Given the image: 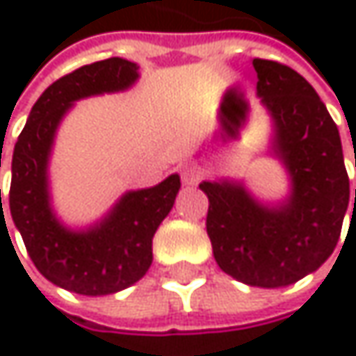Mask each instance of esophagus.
<instances>
[{"label":"esophagus","instance_id":"esophagus-1","mask_svg":"<svg viewBox=\"0 0 356 356\" xmlns=\"http://www.w3.org/2000/svg\"><path fill=\"white\" fill-rule=\"evenodd\" d=\"M181 179L185 185H197L202 179V169L197 165H183L181 167Z\"/></svg>","mask_w":356,"mask_h":356}]
</instances>
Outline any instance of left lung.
Returning <instances> with one entry per match:
<instances>
[{"label": "left lung", "mask_w": 356, "mask_h": 356, "mask_svg": "<svg viewBox=\"0 0 356 356\" xmlns=\"http://www.w3.org/2000/svg\"><path fill=\"white\" fill-rule=\"evenodd\" d=\"M251 65L272 121V156L291 181L289 195L261 202L233 179L202 181L200 189L210 202L206 231L220 270L249 286L280 289L332 255L350 189L338 127L314 86L278 61L253 59Z\"/></svg>", "instance_id": "obj_1"}]
</instances>
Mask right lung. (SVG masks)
Here are the masks:
<instances>
[{
  "mask_svg": "<svg viewBox=\"0 0 356 356\" xmlns=\"http://www.w3.org/2000/svg\"><path fill=\"white\" fill-rule=\"evenodd\" d=\"M138 78V65L121 57L84 65L59 78L35 103L14 146L12 220L36 270L49 282L78 295H113L148 272L152 237L171 212L181 187V179L173 173L154 187L125 191L103 218L84 229L63 225L51 206L49 159L67 111L76 101L127 90ZM3 222L1 208V227Z\"/></svg>",
  "mask_w": 356,
  "mask_h": 356,
  "instance_id": "right-lung-1",
  "label": "right lung"
}]
</instances>
